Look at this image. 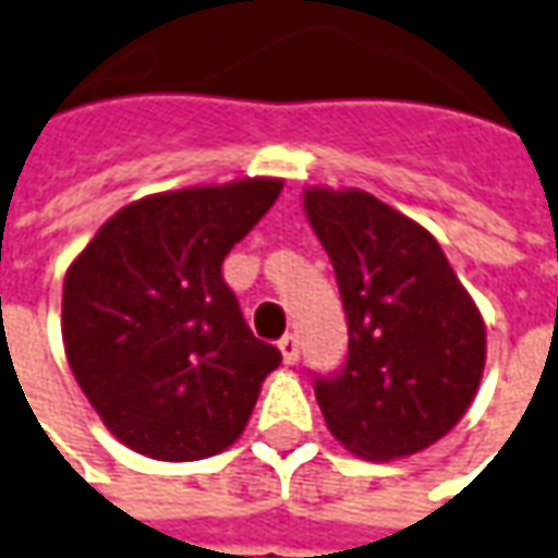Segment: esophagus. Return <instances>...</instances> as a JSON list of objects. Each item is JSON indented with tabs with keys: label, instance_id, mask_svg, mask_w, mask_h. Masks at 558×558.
Here are the masks:
<instances>
[{
	"label": "esophagus",
	"instance_id": "obj_1",
	"mask_svg": "<svg viewBox=\"0 0 558 558\" xmlns=\"http://www.w3.org/2000/svg\"><path fill=\"white\" fill-rule=\"evenodd\" d=\"M278 348H280V357H283V363H287V366H293L295 360H299V339H295V336H283V339L278 342Z\"/></svg>",
	"mask_w": 558,
	"mask_h": 558
}]
</instances>
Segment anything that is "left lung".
<instances>
[{
    "label": "left lung",
    "mask_w": 558,
    "mask_h": 558,
    "mask_svg": "<svg viewBox=\"0 0 558 558\" xmlns=\"http://www.w3.org/2000/svg\"><path fill=\"white\" fill-rule=\"evenodd\" d=\"M302 207L348 314V363L317 378L332 437L366 461L424 452L464 418L486 320L437 238L363 189L308 185Z\"/></svg>",
    "instance_id": "8db88e82"
}]
</instances>
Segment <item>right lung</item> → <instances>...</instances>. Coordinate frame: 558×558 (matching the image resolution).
<instances>
[{
    "mask_svg": "<svg viewBox=\"0 0 558 558\" xmlns=\"http://www.w3.org/2000/svg\"><path fill=\"white\" fill-rule=\"evenodd\" d=\"M280 189L244 177L131 201L66 268L70 369L128 449L198 461L244 434L280 351L250 332L222 259Z\"/></svg>",
    "mask_w": 558,
    "mask_h": 558,
    "instance_id": "add662e5",
    "label": "right lung"
}]
</instances>
